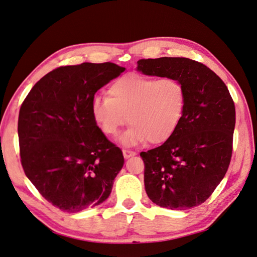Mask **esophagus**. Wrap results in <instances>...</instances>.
Here are the masks:
<instances>
[{
	"instance_id": "esophagus-1",
	"label": "esophagus",
	"mask_w": 257,
	"mask_h": 257,
	"mask_svg": "<svg viewBox=\"0 0 257 257\" xmlns=\"http://www.w3.org/2000/svg\"><path fill=\"white\" fill-rule=\"evenodd\" d=\"M123 155H124V158L125 159H127V158H130V157H132V156H136V153H134V151H131V150H126V149H124L123 150Z\"/></svg>"
}]
</instances>
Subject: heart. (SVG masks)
<instances>
[{
	"label": "heart",
	"instance_id": "heart-1",
	"mask_svg": "<svg viewBox=\"0 0 257 257\" xmlns=\"http://www.w3.org/2000/svg\"><path fill=\"white\" fill-rule=\"evenodd\" d=\"M109 95H95L91 113L95 125L106 137H116L128 121L132 125L120 137L124 147L163 144L170 139L183 118L187 90L173 77L156 78L128 74L117 78Z\"/></svg>",
	"mask_w": 257,
	"mask_h": 257
}]
</instances>
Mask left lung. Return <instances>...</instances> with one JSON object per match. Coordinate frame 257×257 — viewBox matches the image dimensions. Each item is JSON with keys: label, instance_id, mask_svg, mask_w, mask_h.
Masks as SVG:
<instances>
[{"label": "left lung", "instance_id": "8db88e82", "mask_svg": "<svg viewBox=\"0 0 257 257\" xmlns=\"http://www.w3.org/2000/svg\"><path fill=\"white\" fill-rule=\"evenodd\" d=\"M137 70L176 78L187 90L186 110L173 136L140 154L147 195L176 211L203 204L224 178L232 154L235 109L228 87L208 67L188 58L141 59Z\"/></svg>", "mask_w": 257, "mask_h": 257}]
</instances>
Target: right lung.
<instances>
[{"instance_id": "right-lung-1", "label": "right lung", "mask_w": 257, "mask_h": 257, "mask_svg": "<svg viewBox=\"0 0 257 257\" xmlns=\"http://www.w3.org/2000/svg\"><path fill=\"white\" fill-rule=\"evenodd\" d=\"M124 70L111 62L59 67L22 104L18 137L25 174L62 211L77 213L103 203L124 165L121 150L91 113L95 92Z\"/></svg>"}]
</instances>
